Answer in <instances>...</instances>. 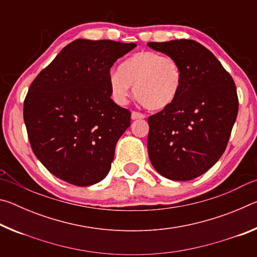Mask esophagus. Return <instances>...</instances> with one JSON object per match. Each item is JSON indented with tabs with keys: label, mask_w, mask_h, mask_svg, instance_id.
Here are the masks:
<instances>
[{
	"label": "esophagus",
	"mask_w": 257,
	"mask_h": 257,
	"mask_svg": "<svg viewBox=\"0 0 257 257\" xmlns=\"http://www.w3.org/2000/svg\"><path fill=\"white\" fill-rule=\"evenodd\" d=\"M145 118V114L142 112H138V111H133L132 113V119L133 120H137V119H144Z\"/></svg>",
	"instance_id": "1"
}]
</instances>
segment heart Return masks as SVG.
<instances>
[{
  "label": "heart",
  "instance_id": "b5f03b06",
  "mask_svg": "<svg viewBox=\"0 0 257 257\" xmlns=\"http://www.w3.org/2000/svg\"><path fill=\"white\" fill-rule=\"evenodd\" d=\"M184 73L179 62L170 55L141 51L120 64L119 71L110 76V90L120 104L127 102L130 86L134 94L150 110L170 106L179 95Z\"/></svg>",
  "mask_w": 257,
  "mask_h": 257
}]
</instances>
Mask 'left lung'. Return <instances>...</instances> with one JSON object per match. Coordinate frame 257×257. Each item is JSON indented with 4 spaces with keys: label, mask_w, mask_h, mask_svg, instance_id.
<instances>
[{
    "label": "left lung",
    "mask_w": 257,
    "mask_h": 257,
    "mask_svg": "<svg viewBox=\"0 0 257 257\" xmlns=\"http://www.w3.org/2000/svg\"><path fill=\"white\" fill-rule=\"evenodd\" d=\"M175 58L184 84L176 101L149 118L152 164L168 179H195L225 151L238 114L236 85L211 51L191 40L149 43Z\"/></svg>",
    "instance_id": "8db88e82"
}]
</instances>
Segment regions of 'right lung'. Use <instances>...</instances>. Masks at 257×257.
<instances>
[{"label":"right lung","instance_id":"obj_1","mask_svg":"<svg viewBox=\"0 0 257 257\" xmlns=\"http://www.w3.org/2000/svg\"><path fill=\"white\" fill-rule=\"evenodd\" d=\"M135 43L76 40L35 78L24 102L34 154L52 175L75 186L110 171L130 113L111 98L110 69Z\"/></svg>","mask_w":257,"mask_h":257}]
</instances>
